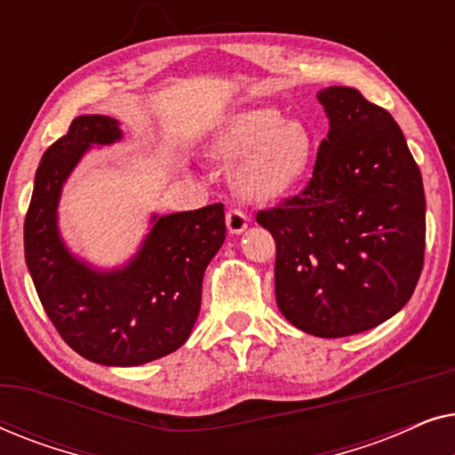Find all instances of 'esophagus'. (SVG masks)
<instances>
[{
  "label": "esophagus",
  "mask_w": 455,
  "mask_h": 455,
  "mask_svg": "<svg viewBox=\"0 0 455 455\" xmlns=\"http://www.w3.org/2000/svg\"><path fill=\"white\" fill-rule=\"evenodd\" d=\"M248 221H251V220H248V215L240 209H229L228 215H226V223H228L229 234H242L248 228Z\"/></svg>",
  "instance_id": "34e87169"
}]
</instances>
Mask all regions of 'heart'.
Listing matches in <instances>:
<instances>
[{
  "label": "heart",
  "instance_id": "obj_1",
  "mask_svg": "<svg viewBox=\"0 0 455 455\" xmlns=\"http://www.w3.org/2000/svg\"><path fill=\"white\" fill-rule=\"evenodd\" d=\"M217 157L234 161L235 190L248 201L271 203L296 190L315 161L316 139L300 120L273 108L232 114L211 139Z\"/></svg>",
  "mask_w": 455,
  "mask_h": 455
}]
</instances>
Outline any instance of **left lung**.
<instances>
[{
    "mask_svg": "<svg viewBox=\"0 0 455 455\" xmlns=\"http://www.w3.org/2000/svg\"><path fill=\"white\" fill-rule=\"evenodd\" d=\"M329 134L300 195L259 211L275 240V298L291 325L346 338L394 316L425 263V188L389 111L350 86L319 95Z\"/></svg>",
    "mask_w": 455,
    "mask_h": 455,
    "instance_id": "8db88e82",
    "label": "left lung"
}]
</instances>
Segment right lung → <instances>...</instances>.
I'll list each match as a JSON object with an SVG mask.
<instances>
[{
  "label": "right lung",
  "mask_w": 455,
  "mask_h": 455,
  "mask_svg": "<svg viewBox=\"0 0 455 455\" xmlns=\"http://www.w3.org/2000/svg\"><path fill=\"white\" fill-rule=\"evenodd\" d=\"M122 139L114 117L78 116L43 155L24 220V259L61 339L105 366H139L176 352L201 310L203 275L226 240L223 204L157 217L122 269L74 257L58 229L61 186L91 145Z\"/></svg>",
  "instance_id": "obj_1"
}]
</instances>
